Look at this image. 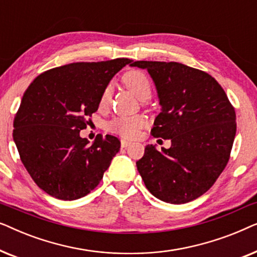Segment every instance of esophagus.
<instances>
[{
    "label": "esophagus",
    "instance_id": "34e87169",
    "mask_svg": "<svg viewBox=\"0 0 257 257\" xmlns=\"http://www.w3.org/2000/svg\"><path fill=\"white\" fill-rule=\"evenodd\" d=\"M130 142H127V140H125V139H122L121 142H120V145H121V147H127L128 145H130Z\"/></svg>",
    "mask_w": 257,
    "mask_h": 257
}]
</instances>
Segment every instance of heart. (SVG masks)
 Returning a JSON list of instances; mask_svg holds the SVG:
<instances>
[{"instance_id":"obj_1","label":"heart","mask_w":257,"mask_h":257,"mask_svg":"<svg viewBox=\"0 0 257 257\" xmlns=\"http://www.w3.org/2000/svg\"><path fill=\"white\" fill-rule=\"evenodd\" d=\"M124 84L128 87L130 91L135 94L140 100L149 99L152 94V84L149 76L145 72L139 71V70H132V71L126 72L122 77ZM112 86L106 85L104 87L103 92L99 98V105L101 107L108 103L111 96ZM145 124L143 117L135 115V117H118L114 118L107 124V130L112 133L119 135L125 138H135L138 135L139 130Z\"/></svg>"}]
</instances>
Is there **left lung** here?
Segmentation results:
<instances>
[{
  "instance_id": "obj_1",
  "label": "left lung",
  "mask_w": 257,
  "mask_h": 257,
  "mask_svg": "<svg viewBox=\"0 0 257 257\" xmlns=\"http://www.w3.org/2000/svg\"><path fill=\"white\" fill-rule=\"evenodd\" d=\"M156 85L161 112L152 135L170 149L147 145L137 168L146 188L161 201L180 205L208 191L229 160L236 115L215 78L177 62L137 61Z\"/></svg>"
}]
</instances>
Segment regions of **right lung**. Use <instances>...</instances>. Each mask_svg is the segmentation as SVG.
Wrapping results in <instances>:
<instances>
[{"mask_svg":"<svg viewBox=\"0 0 257 257\" xmlns=\"http://www.w3.org/2000/svg\"><path fill=\"white\" fill-rule=\"evenodd\" d=\"M132 59L72 63L48 70L33 80L14 119V142L28 173L56 199L83 198L103 179L119 152L117 137L79 136L98 110L104 87Z\"/></svg>","mask_w":257,"mask_h":257,"instance_id":"obj_1","label":"right lung"}]
</instances>
